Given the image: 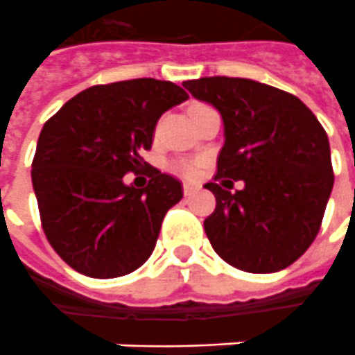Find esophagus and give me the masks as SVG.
I'll list each match as a JSON object with an SVG mask.
<instances>
[{"instance_id": "obj_1", "label": "esophagus", "mask_w": 355, "mask_h": 355, "mask_svg": "<svg viewBox=\"0 0 355 355\" xmlns=\"http://www.w3.org/2000/svg\"><path fill=\"white\" fill-rule=\"evenodd\" d=\"M198 190H199V186H196V184H188V182H186V184L182 186V191H184V196H191V193H196Z\"/></svg>"}]
</instances>
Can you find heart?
Instances as JSON below:
<instances>
[{
  "mask_svg": "<svg viewBox=\"0 0 355 355\" xmlns=\"http://www.w3.org/2000/svg\"><path fill=\"white\" fill-rule=\"evenodd\" d=\"M173 169L177 171L178 175H182L186 178H196L199 173V164L198 162H180Z\"/></svg>",
  "mask_w": 355,
  "mask_h": 355,
  "instance_id": "1",
  "label": "heart"
}]
</instances>
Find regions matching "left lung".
<instances>
[{
    "label": "left lung",
    "instance_id": "left-lung-1",
    "mask_svg": "<svg viewBox=\"0 0 355 355\" xmlns=\"http://www.w3.org/2000/svg\"><path fill=\"white\" fill-rule=\"evenodd\" d=\"M182 86L224 120L216 177L205 184L216 198L205 220L212 248L241 271H282L322 225L335 180L327 133L299 97L269 84L203 77ZM220 178L243 180L245 188L231 194L232 180Z\"/></svg>",
    "mask_w": 355,
    "mask_h": 355
}]
</instances>
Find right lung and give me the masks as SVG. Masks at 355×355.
I'll list each match as a JSON object with an SVG mask.
<instances>
[{
    "label": "right lung",
    "instance_id": "1",
    "mask_svg": "<svg viewBox=\"0 0 355 355\" xmlns=\"http://www.w3.org/2000/svg\"><path fill=\"white\" fill-rule=\"evenodd\" d=\"M186 99L169 80L133 78L92 86L46 120L31 182L44 235L75 271L116 278L150 258L182 184L154 167L144 188L128 186L124 175L148 165L141 154L157 120Z\"/></svg>",
    "mask_w": 355,
    "mask_h": 355
}]
</instances>
